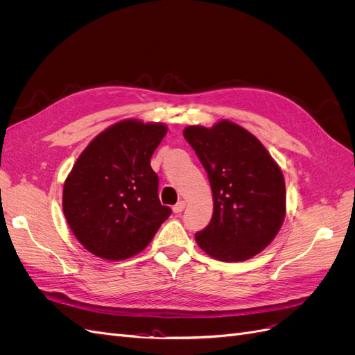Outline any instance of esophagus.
I'll return each instance as SVG.
<instances>
[{
	"mask_svg": "<svg viewBox=\"0 0 355 355\" xmlns=\"http://www.w3.org/2000/svg\"><path fill=\"white\" fill-rule=\"evenodd\" d=\"M185 206H187L185 201H179V202H176L175 206H173V211H175V213H182V211H184Z\"/></svg>",
	"mask_w": 355,
	"mask_h": 355,
	"instance_id": "1",
	"label": "esophagus"
}]
</instances>
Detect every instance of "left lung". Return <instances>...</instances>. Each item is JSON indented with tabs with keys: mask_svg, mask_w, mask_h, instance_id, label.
I'll return each mask as SVG.
<instances>
[{
	"mask_svg": "<svg viewBox=\"0 0 355 355\" xmlns=\"http://www.w3.org/2000/svg\"><path fill=\"white\" fill-rule=\"evenodd\" d=\"M184 136L206 168L213 194V216L196 234L197 244L222 262L252 259L270 245L286 218L280 166L259 139L230 120L188 125Z\"/></svg>",
	"mask_w": 355,
	"mask_h": 355,
	"instance_id": "8db88e82",
	"label": "left lung"
}]
</instances>
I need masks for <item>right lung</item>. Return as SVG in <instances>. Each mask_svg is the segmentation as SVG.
<instances>
[{
    "label": "right lung",
    "mask_w": 355,
    "mask_h": 355,
    "mask_svg": "<svg viewBox=\"0 0 355 355\" xmlns=\"http://www.w3.org/2000/svg\"><path fill=\"white\" fill-rule=\"evenodd\" d=\"M167 130L163 123L127 118L105 128L75 161L63 184L62 209L85 250L106 261L128 259L170 216L151 168Z\"/></svg>",
    "instance_id": "1"
}]
</instances>
